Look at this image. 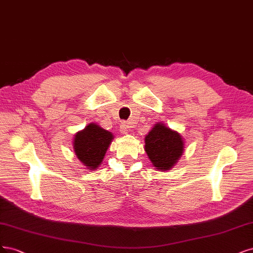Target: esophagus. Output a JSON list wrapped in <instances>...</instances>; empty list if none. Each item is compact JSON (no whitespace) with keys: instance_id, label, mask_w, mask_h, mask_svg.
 Returning <instances> with one entry per match:
<instances>
[{"instance_id":"1","label":"esophagus","mask_w":253,"mask_h":253,"mask_svg":"<svg viewBox=\"0 0 253 253\" xmlns=\"http://www.w3.org/2000/svg\"><path fill=\"white\" fill-rule=\"evenodd\" d=\"M120 130H121V132L123 133V134L128 133V131H129V125H128V123H122L120 125Z\"/></svg>"}]
</instances>
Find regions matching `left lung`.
<instances>
[{
  "label": "left lung",
  "mask_w": 253,
  "mask_h": 253,
  "mask_svg": "<svg viewBox=\"0 0 253 253\" xmlns=\"http://www.w3.org/2000/svg\"><path fill=\"white\" fill-rule=\"evenodd\" d=\"M184 143L180 133L164 124H157L145 137V151L154 167L169 170L183 153Z\"/></svg>",
  "instance_id": "1"
}]
</instances>
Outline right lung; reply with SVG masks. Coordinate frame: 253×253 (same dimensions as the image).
Returning a JSON list of instances; mask_svg holds the SVG:
<instances>
[{
	"label": "right lung",
	"instance_id": "obj_1",
	"mask_svg": "<svg viewBox=\"0 0 253 253\" xmlns=\"http://www.w3.org/2000/svg\"><path fill=\"white\" fill-rule=\"evenodd\" d=\"M111 132L96 124H89L84 130L75 136L73 148L78 159L89 169L99 166L111 143Z\"/></svg>",
	"mask_w": 253,
	"mask_h": 253
}]
</instances>
